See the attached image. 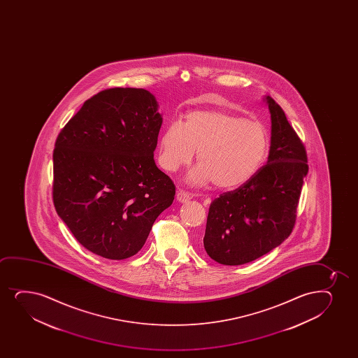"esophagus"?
<instances>
[{
  "mask_svg": "<svg viewBox=\"0 0 358 358\" xmlns=\"http://www.w3.org/2000/svg\"><path fill=\"white\" fill-rule=\"evenodd\" d=\"M192 197H194V196L189 194V192H187V191H185V189H179L177 191V199L179 201H181V203H184V201H187Z\"/></svg>",
  "mask_w": 358,
  "mask_h": 358,
  "instance_id": "esophagus-1",
  "label": "esophagus"
}]
</instances>
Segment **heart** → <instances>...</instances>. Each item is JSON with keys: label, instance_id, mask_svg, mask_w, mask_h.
Returning a JSON list of instances; mask_svg holds the SVG:
<instances>
[{"label": "heart", "instance_id": "1", "mask_svg": "<svg viewBox=\"0 0 358 358\" xmlns=\"http://www.w3.org/2000/svg\"><path fill=\"white\" fill-rule=\"evenodd\" d=\"M270 149L266 128L258 120L224 110L194 111L185 122H173L160 140V164L176 172L189 164L197 152L199 166L189 180H213L223 189H238L262 169Z\"/></svg>", "mask_w": 358, "mask_h": 358}]
</instances>
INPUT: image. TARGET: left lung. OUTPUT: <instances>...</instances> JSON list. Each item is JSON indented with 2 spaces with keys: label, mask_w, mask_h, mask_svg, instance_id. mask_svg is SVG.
<instances>
[{
  "label": "left lung",
  "mask_w": 358,
  "mask_h": 358,
  "mask_svg": "<svg viewBox=\"0 0 358 358\" xmlns=\"http://www.w3.org/2000/svg\"><path fill=\"white\" fill-rule=\"evenodd\" d=\"M271 113V147L267 164L251 180L211 201L204 248L223 265L258 259L292 234L303 178L308 173L307 152L282 107L266 96Z\"/></svg>",
  "instance_id": "left-lung-1"
}]
</instances>
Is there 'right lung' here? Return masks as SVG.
<instances>
[{"instance_id": "right-lung-1", "label": "right lung", "mask_w": 358, "mask_h": 358, "mask_svg": "<svg viewBox=\"0 0 358 358\" xmlns=\"http://www.w3.org/2000/svg\"><path fill=\"white\" fill-rule=\"evenodd\" d=\"M162 118L143 88L93 95L58 134L52 199L75 238L107 259L143 247L176 185L154 161Z\"/></svg>"}]
</instances>
